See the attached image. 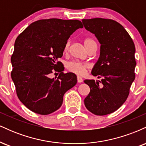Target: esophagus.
<instances>
[{
  "mask_svg": "<svg viewBox=\"0 0 146 146\" xmlns=\"http://www.w3.org/2000/svg\"><path fill=\"white\" fill-rule=\"evenodd\" d=\"M77 80H78V83H81V82H83V79L80 76H78V78H77Z\"/></svg>",
  "mask_w": 146,
  "mask_h": 146,
  "instance_id": "1",
  "label": "esophagus"
}]
</instances>
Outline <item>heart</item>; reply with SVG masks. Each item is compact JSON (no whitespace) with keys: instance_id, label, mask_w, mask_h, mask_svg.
Returning a JSON list of instances; mask_svg holds the SVG:
<instances>
[{"instance_id":"b5f03b06","label":"heart","mask_w":146,"mask_h":146,"mask_svg":"<svg viewBox=\"0 0 146 146\" xmlns=\"http://www.w3.org/2000/svg\"><path fill=\"white\" fill-rule=\"evenodd\" d=\"M95 41L93 40L90 39V38H86V39L84 40V44L86 48L88 49V47L91 44H94ZM70 44H71V42L70 40H68L65 43L64 48V52H67L69 49ZM66 67H67L68 71L73 72V73H75V74L78 75H83L86 73V69L88 68V65L87 64L85 63H82L79 62H68L66 65Z\"/></svg>"}]
</instances>
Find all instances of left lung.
Wrapping results in <instances>:
<instances>
[{"label":"left lung","mask_w":146,"mask_h":146,"mask_svg":"<svg viewBox=\"0 0 146 146\" xmlns=\"http://www.w3.org/2000/svg\"><path fill=\"white\" fill-rule=\"evenodd\" d=\"M82 23L101 44L100 57L91 74L102 80L84 81L90 89L84 104L95 115H108L125 102L135 80V44L124 27L113 20L84 19Z\"/></svg>","instance_id":"obj_1"}]
</instances>
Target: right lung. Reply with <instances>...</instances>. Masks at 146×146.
<instances>
[{
  "mask_svg": "<svg viewBox=\"0 0 146 146\" xmlns=\"http://www.w3.org/2000/svg\"><path fill=\"white\" fill-rule=\"evenodd\" d=\"M83 28L78 20L58 18L33 22L16 38L11 58V79L20 101L28 109L48 115L59 109L63 96L77 84L73 73H63L58 59L73 32ZM53 71L58 78H50Z\"/></svg>",
  "mask_w": 146,
  "mask_h": 146,
  "instance_id": "right-lung-1",
  "label": "right lung"
}]
</instances>
